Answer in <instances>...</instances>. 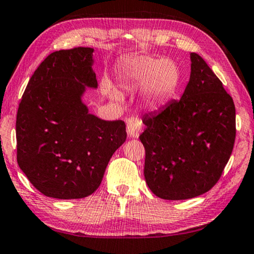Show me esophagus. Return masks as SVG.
<instances>
[{"instance_id":"esophagus-1","label":"esophagus","mask_w":254,"mask_h":254,"mask_svg":"<svg viewBox=\"0 0 254 254\" xmlns=\"http://www.w3.org/2000/svg\"><path fill=\"white\" fill-rule=\"evenodd\" d=\"M127 134L131 138H138L142 131V122L138 116L133 118H128L127 120Z\"/></svg>"}]
</instances>
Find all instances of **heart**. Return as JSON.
Instances as JSON below:
<instances>
[{"instance_id": "1", "label": "heart", "mask_w": 254, "mask_h": 254, "mask_svg": "<svg viewBox=\"0 0 254 254\" xmlns=\"http://www.w3.org/2000/svg\"><path fill=\"white\" fill-rule=\"evenodd\" d=\"M180 83V71L170 59L136 56L123 67L120 84L126 89H144V102L158 108L170 100Z\"/></svg>"}]
</instances>
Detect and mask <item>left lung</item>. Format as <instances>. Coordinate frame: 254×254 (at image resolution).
I'll use <instances>...</instances> for the list:
<instances>
[{"instance_id": "1", "label": "left lung", "mask_w": 254, "mask_h": 254, "mask_svg": "<svg viewBox=\"0 0 254 254\" xmlns=\"http://www.w3.org/2000/svg\"><path fill=\"white\" fill-rule=\"evenodd\" d=\"M180 100L143 116L144 179L165 200L191 199L218 182L235 142V105L204 60L191 53Z\"/></svg>"}]
</instances>
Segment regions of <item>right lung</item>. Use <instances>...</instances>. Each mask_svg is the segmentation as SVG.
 Returning <instances> with one entry per match:
<instances>
[{
	"label": "right lung",
	"mask_w": 254,
	"mask_h": 254,
	"mask_svg": "<svg viewBox=\"0 0 254 254\" xmlns=\"http://www.w3.org/2000/svg\"><path fill=\"white\" fill-rule=\"evenodd\" d=\"M90 47L56 51L39 64L19 104L17 162L44 195L81 199L102 183L111 157L127 140L123 121L89 114L81 100L97 88Z\"/></svg>",
	"instance_id": "add662e5"
}]
</instances>
